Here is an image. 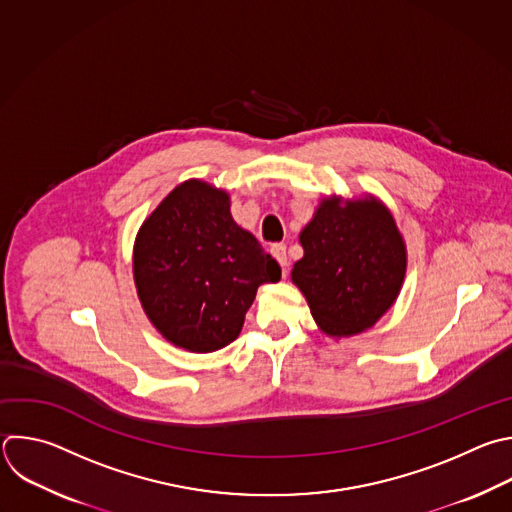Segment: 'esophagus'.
<instances>
[{
    "label": "esophagus",
    "mask_w": 512,
    "mask_h": 512,
    "mask_svg": "<svg viewBox=\"0 0 512 512\" xmlns=\"http://www.w3.org/2000/svg\"><path fill=\"white\" fill-rule=\"evenodd\" d=\"M271 255H273L275 261L281 265L283 277H287V251H285V245H281V243L271 245Z\"/></svg>",
    "instance_id": "obj_1"
}]
</instances>
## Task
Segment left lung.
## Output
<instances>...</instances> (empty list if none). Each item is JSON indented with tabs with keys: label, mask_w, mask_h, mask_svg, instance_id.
Returning <instances> with one entry per match:
<instances>
[{
	"label": "left lung",
	"mask_w": 512,
	"mask_h": 512,
	"mask_svg": "<svg viewBox=\"0 0 512 512\" xmlns=\"http://www.w3.org/2000/svg\"><path fill=\"white\" fill-rule=\"evenodd\" d=\"M299 243L303 257L291 281L325 335H358L396 303L408 251L392 211L378 197L321 199Z\"/></svg>",
	"instance_id": "left-lung-1"
}]
</instances>
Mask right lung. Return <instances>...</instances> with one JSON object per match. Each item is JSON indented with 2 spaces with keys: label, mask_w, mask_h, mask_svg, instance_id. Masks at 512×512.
<instances>
[{
  "label": "right lung",
  "mask_w": 512,
  "mask_h": 512,
  "mask_svg": "<svg viewBox=\"0 0 512 512\" xmlns=\"http://www.w3.org/2000/svg\"><path fill=\"white\" fill-rule=\"evenodd\" d=\"M140 305L177 348L209 354L239 337L257 287L281 267L231 215L225 189L189 179L140 225L132 249Z\"/></svg>",
  "instance_id": "add662e5"
}]
</instances>
